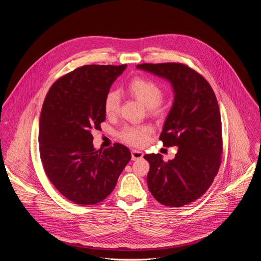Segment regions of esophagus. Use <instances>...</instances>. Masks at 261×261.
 <instances>
[{
    "mask_svg": "<svg viewBox=\"0 0 261 261\" xmlns=\"http://www.w3.org/2000/svg\"><path fill=\"white\" fill-rule=\"evenodd\" d=\"M131 156H132V160L135 161V160H139L143 157V153L140 152V151H136V150H132L131 152Z\"/></svg>",
    "mask_w": 261,
    "mask_h": 261,
    "instance_id": "obj_1",
    "label": "esophagus"
}]
</instances>
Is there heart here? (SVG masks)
Instances as JSON below:
<instances>
[{"label": "heart", "mask_w": 261, "mask_h": 261, "mask_svg": "<svg viewBox=\"0 0 261 261\" xmlns=\"http://www.w3.org/2000/svg\"><path fill=\"white\" fill-rule=\"evenodd\" d=\"M127 90L131 96L148 107L150 113L155 115L161 113L160 103L163 98V91L155 82L143 77H136L128 84ZM120 104L121 100L118 92H108L103 102L106 116H116L119 113ZM153 131L154 129L150 125L126 126L120 132V138L130 145L143 146L150 140Z\"/></svg>", "instance_id": "heart-1"}]
</instances>
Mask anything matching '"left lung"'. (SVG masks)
Returning <instances> with one entry per match:
<instances>
[{"instance_id":"1","label":"left lung","mask_w":261,"mask_h":261,"mask_svg":"<svg viewBox=\"0 0 261 261\" xmlns=\"http://www.w3.org/2000/svg\"><path fill=\"white\" fill-rule=\"evenodd\" d=\"M136 67L167 80L173 88L174 101L160 140L164 146H177V153L167 162L160 154L143 158L150 163L146 181L154 198L163 205L180 207L206 192L221 165L223 142L218 101L206 80L187 65Z\"/></svg>"}]
</instances>
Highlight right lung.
<instances>
[{
	"instance_id": "add662e5",
	"label": "right lung",
	"mask_w": 261,
	"mask_h": 261,
	"mask_svg": "<svg viewBox=\"0 0 261 261\" xmlns=\"http://www.w3.org/2000/svg\"><path fill=\"white\" fill-rule=\"evenodd\" d=\"M127 65H86L59 79L49 89L39 120V151L44 171L70 201L96 204L115 189L131 160L121 143L95 150L94 130L105 121L106 94Z\"/></svg>"
}]
</instances>
